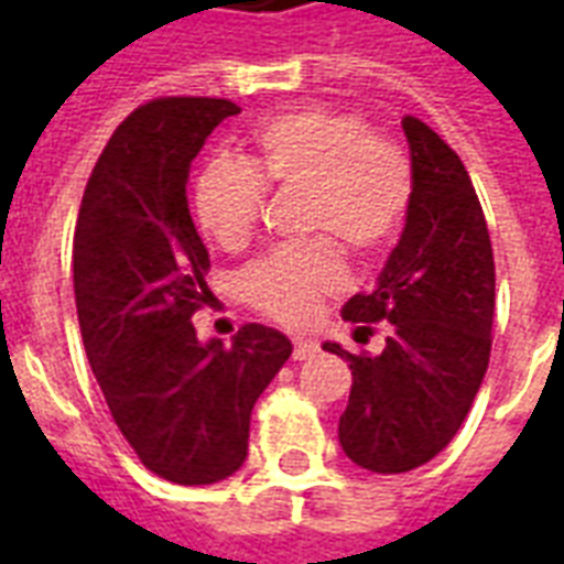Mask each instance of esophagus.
Wrapping results in <instances>:
<instances>
[{
	"label": "esophagus",
	"mask_w": 564,
	"mask_h": 564,
	"mask_svg": "<svg viewBox=\"0 0 564 564\" xmlns=\"http://www.w3.org/2000/svg\"><path fill=\"white\" fill-rule=\"evenodd\" d=\"M318 345L313 339H295V348H292V357L295 360H310V357H316Z\"/></svg>",
	"instance_id": "1"
}]
</instances>
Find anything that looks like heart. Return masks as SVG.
Here are the masks:
<instances>
[{"mask_svg":"<svg viewBox=\"0 0 564 564\" xmlns=\"http://www.w3.org/2000/svg\"><path fill=\"white\" fill-rule=\"evenodd\" d=\"M265 187L304 193L307 246L257 260L242 274L251 307L281 325H307L325 295L343 290L339 248L369 260L392 246L412 202V166L401 145L375 137L357 113L301 108L257 128L246 163L216 161L198 175L195 219L221 248L254 234Z\"/></svg>","mask_w":564,"mask_h":564,"instance_id":"obj_1","label":"heart"}]
</instances>
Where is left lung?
<instances>
[{
	"mask_svg": "<svg viewBox=\"0 0 564 564\" xmlns=\"http://www.w3.org/2000/svg\"><path fill=\"white\" fill-rule=\"evenodd\" d=\"M412 202L406 225L377 278L354 295L345 322H389L380 354H339L354 375L339 419L351 463L403 474L430 463L463 427L491 351L495 257L486 216L456 152L421 119L403 117Z\"/></svg>",
	"mask_w": 564,
	"mask_h": 564,
	"instance_id": "left-lung-1",
	"label": "left lung"
}]
</instances>
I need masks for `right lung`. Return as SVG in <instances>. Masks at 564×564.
<instances>
[{
	"mask_svg": "<svg viewBox=\"0 0 564 564\" xmlns=\"http://www.w3.org/2000/svg\"><path fill=\"white\" fill-rule=\"evenodd\" d=\"M228 99H154L105 145L73 242L87 360L140 463L178 486H210L246 463L251 410L290 360L281 330L246 325L230 348L195 336L213 299L210 257L187 204L189 163Z\"/></svg>",
	"mask_w": 564,
	"mask_h": 564,
	"instance_id": "right-lung-1",
	"label": "right lung"
}]
</instances>
